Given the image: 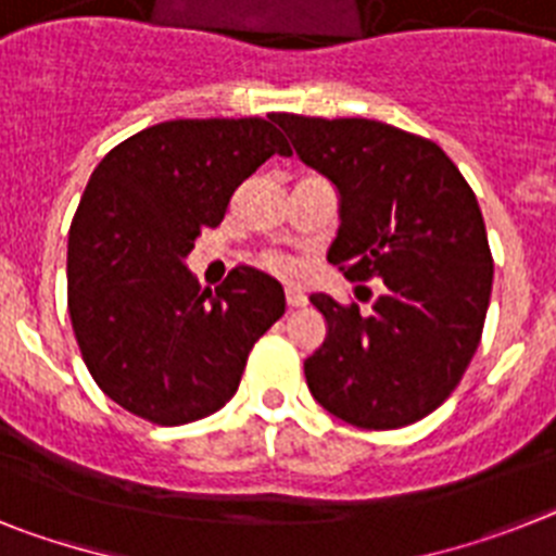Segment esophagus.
I'll list each match as a JSON object with an SVG mask.
<instances>
[{
    "label": "esophagus",
    "instance_id": "34e87169",
    "mask_svg": "<svg viewBox=\"0 0 556 556\" xmlns=\"http://www.w3.org/2000/svg\"><path fill=\"white\" fill-rule=\"evenodd\" d=\"M286 300L291 307H305L307 305V296L302 288H286Z\"/></svg>",
    "mask_w": 556,
    "mask_h": 556
}]
</instances>
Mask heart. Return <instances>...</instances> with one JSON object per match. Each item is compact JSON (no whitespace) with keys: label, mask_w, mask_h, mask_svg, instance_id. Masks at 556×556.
I'll return each instance as SVG.
<instances>
[{"label":"heart","mask_w":556,"mask_h":556,"mask_svg":"<svg viewBox=\"0 0 556 556\" xmlns=\"http://www.w3.org/2000/svg\"><path fill=\"white\" fill-rule=\"evenodd\" d=\"M265 265H268V268H274V270H288V268H291V263H288V256H282V254H268V256H265Z\"/></svg>","instance_id":"1"}]
</instances>
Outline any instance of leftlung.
I'll return each instance as SVG.
<instances>
[{
	"instance_id": "left-lung-1",
	"label": "left lung",
	"mask_w": 556,
	"mask_h": 556,
	"mask_svg": "<svg viewBox=\"0 0 556 556\" xmlns=\"http://www.w3.org/2000/svg\"><path fill=\"white\" fill-rule=\"evenodd\" d=\"M274 121L339 194L328 263L384 282L370 311L311 296L328 336L305 358L307 390L353 427L421 421L464 379L483 333L494 265L475 191L438 143L381 121Z\"/></svg>"
}]
</instances>
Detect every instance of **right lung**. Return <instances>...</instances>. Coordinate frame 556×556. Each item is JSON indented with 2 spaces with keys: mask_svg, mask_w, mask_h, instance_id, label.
<instances>
[{
  "mask_svg": "<svg viewBox=\"0 0 556 556\" xmlns=\"http://www.w3.org/2000/svg\"><path fill=\"white\" fill-rule=\"evenodd\" d=\"M270 155H291L265 118L163 121L106 152L67 242V307L96 384L152 424L217 413L286 291L240 265L203 291L186 268L200 228Z\"/></svg>",
  "mask_w": 556,
  "mask_h": 556,
  "instance_id": "obj_1",
  "label": "right lung"
}]
</instances>
